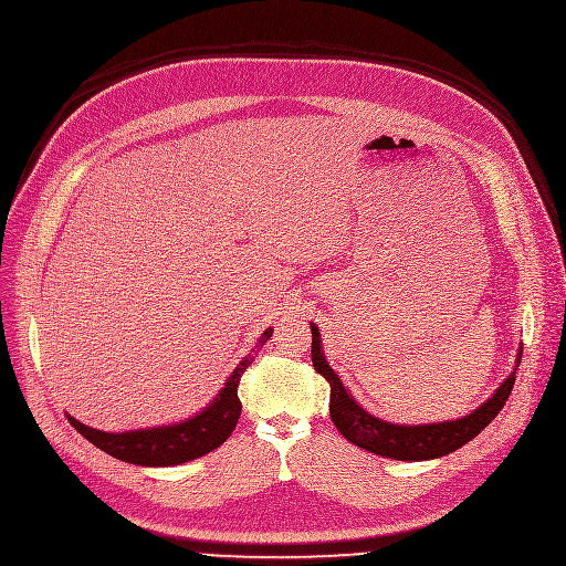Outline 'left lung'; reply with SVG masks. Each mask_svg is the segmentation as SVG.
<instances>
[{
    "label": "left lung",
    "instance_id": "obj_1",
    "mask_svg": "<svg viewBox=\"0 0 566 566\" xmlns=\"http://www.w3.org/2000/svg\"><path fill=\"white\" fill-rule=\"evenodd\" d=\"M310 327H312V366L329 384V417L336 430L342 432L348 441L357 443L364 450H370L375 455L401 460V462L437 460L441 455L453 453V450L462 448L473 437H478L504 408L515 384V370L522 359V350H520L513 373L502 381V386L493 392V397L486 399L471 415L453 421L401 426V423H390L379 417H373L353 399L344 381L338 379V375L325 361V355L321 350L318 327L314 323H310Z\"/></svg>",
    "mask_w": 566,
    "mask_h": 566
}]
</instances>
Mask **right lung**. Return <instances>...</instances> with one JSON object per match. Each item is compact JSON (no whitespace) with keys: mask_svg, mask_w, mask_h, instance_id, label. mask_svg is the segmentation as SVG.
Instances as JSON below:
<instances>
[{"mask_svg":"<svg viewBox=\"0 0 566 566\" xmlns=\"http://www.w3.org/2000/svg\"><path fill=\"white\" fill-rule=\"evenodd\" d=\"M272 332L274 329L268 327L261 334L252 353L261 350L268 344ZM252 361H254V355L243 357V361L228 377V381H224V386L207 408H202L191 419H185L174 426L143 428V430H127V432H104V430H95L80 423L71 415L66 417L82 437H86L93 446L104 450V453L111 458L123 460L127 464H136V467H178L211 453L213 448H218L232 434L243 410L239 399V384L243 373L252 366Z\"/></svg>","mask_w":566,"mask_h":566,"instance_id":"add662e5","label":"right lung"}]
</instances>
